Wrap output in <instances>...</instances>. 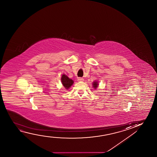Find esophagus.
<instances>
[{"label": "esophagus", "mask_w": 157, "mask_h": 157, "mask_svg": "<svg viewBox=\"0 0 157 157\" xmlns=\"http://www.w3.org/2000/svg\"><path fill=\"white\" fill-rule=\"evenodd\" d=\"M78 82H83V81H84V79H83L82 78H78Z\"/></svg>", "instance_id": "obj_1"}]
</instances>
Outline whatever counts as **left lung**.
<instances>
[{"label":"left lung","mask_w":157,"mask_h":157,"mask_svg":"<svg viewBox=\"0 0 157 157\" xmlns=\"http://www.w3.org/2000/svg\"><path fill=\"white\" fill-rule=\"evenodd\" d=\"M93 87H94V88H97V87L98 86V82H93Z\"/></svg>","instance_id":"left-lung-1"}]
</instances>
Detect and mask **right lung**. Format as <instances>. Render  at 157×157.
Returning <instances> with one entry per match:
<instances>
[{"mask_svg": "<svg viewBox=\"0 0 157 157\" xmlns=\"http://www.w3.org/2000/svg\"><path fill=\"white\" fill-rule=\"evenodd\" d=\"M61 81L62 82L63 86H64L65 88L66 89H69L70 87L73 84V81L67 77V75H63L61 78Z\"/></svg>", "mask_w": 157, "mask_h": 157, "instance_id": "right-lung-1", "label": "right lung"}]
</instances>
